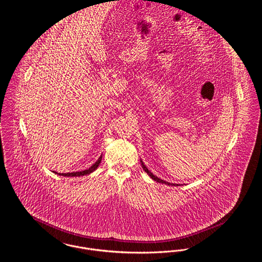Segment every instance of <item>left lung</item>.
<instances>
[{"mask_svg": "<svg viewBox=\"0 0 262 262\" xmlns=\"http://www.w3.org/2000/svg\"><path fill=\"white\" fill-rule=\"evenodd\" d=\"M141 166H142V168H143V170L154 180V181H158V182H161V183H164V184H167V185H171V186H177V185H181V184H177V183H170V182H167V181H163V180H161V179H159L157 176H155L152 172H150V170H148L147 169V167L143 164V162L141 160Z\"/></svg>", "mask_w": 262, "mask_h": 262, "instance_id": "8db88e82", "label": "left lung"}]
</instances>
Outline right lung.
I'll return each instance as SVG.
<instances>
[{
  "instance_id": "obj_1",
  "label": "right lung",
  "mask_w": 262,
  "mask_h": 262,
  "mask_svg": "<svg viewBox=\"0 0 262 262\" xmlns=\"http://www.w3.org/2000/svg\"><path fill=\"white\" fill-rule=\"evenodd\" d=\"M101 158H102V156H101L100 159L96 161L91 167H89V168L85 169V170L76 171V172H68V173H59V172H56V171H54V172L57 173V174H59V176H63V177H82V176H86V174L92 173L93 171H95V170L98 168V166H99L100 163H101Z\"/></svg>"
}]
</instances>
